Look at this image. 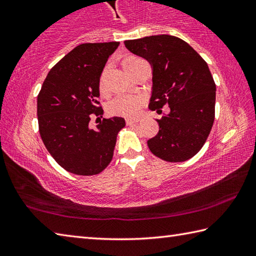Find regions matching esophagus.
<instances>
[{
  "instance_id": "34e87169",
  "label": "esophagus",
  "mask_w": 256,
  "mask_h": 256,
  "mask_svg": "<svg viewBox=\"0 0 256 256\" xmlns=\"http://www.w3.org/2000/svg\"><path fill=\"white\" fill-rule=\"evenodd\" d=\"M125 120H126L128 125H131V124H134V123H138V118H126Z\"/></svg>"
}]
</instances>
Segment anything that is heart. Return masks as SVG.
<instances>
[{
    "label": "heart",
    "mask_w": 256,
    "mask_h": 256,
    "mask_svg": "<svg viewBox=\"0 0 256 256\" xmlns=\"http://www.w3.org/2000/svg\"><path fill=\"white\" fill-rule=\"evenodd\" d=\"M131 60H136V58H130L125 60V62ZM106 88V72H104L100 80H99V89L104 92ZM144 102V99L140 96H132V94H118V96L112 97L107 104V110L110 114L126 116V118H132L136 116L140 108Z\"/></svg>",
    "instance_id": "heart-1"
}]
</instances>
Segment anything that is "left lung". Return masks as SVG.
Here are the masks:
<instances>
[{
	"label": "left lung",
	"mask_w": 256,
	"mask_h": 256,
	"mask_svg": "<svg viewBox=\"0 0 256 256\" xmlns=\"http://www.w3.org/2000/svg\"><path fill=\"white\" fill-rule=\"evenodd\" d=\"M125 47L146 58L152 68L149 108L162 114L159 132L148 140L156 157L185 162L206 144L214 120L216 84L204 60L188 42L170 34L125 40Z\"/></svg>",
	"instance_id": "left-lung-1"
}]
</instances>
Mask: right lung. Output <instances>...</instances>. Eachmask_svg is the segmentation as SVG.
Returning a JSON list of instances; mask_svg holds the SVG:
<instances>
[{
	"label": "right lung",
	"instance_id": "right-lung-1",
	"mask_svg": "<svg viewBox=\"0 0 256 256\" xmlns=\"http://www.w3.org/2000/svg\"><path fill=\"white\" fill-rule=\"evenodd\" d=\"M118 42H86L50 68L37 97L42 140L60 167L76 175H97L110 164L122 118H102L96 128L90 118H102L99 80Z\"/></svg>",
	"mask_w": 256,
	"mask_h": 256
}]
</instances>
